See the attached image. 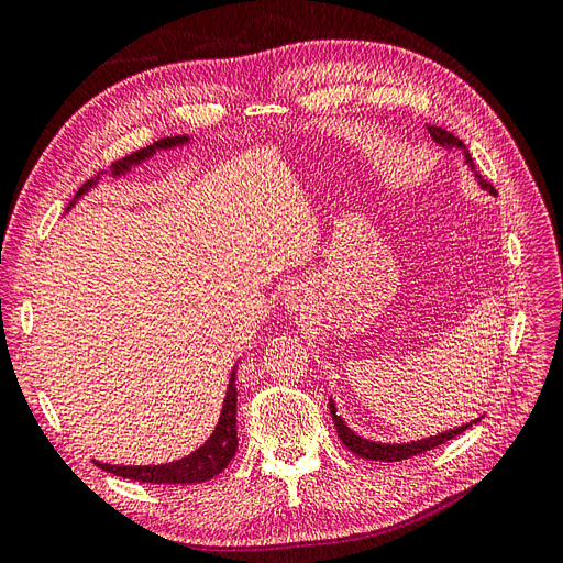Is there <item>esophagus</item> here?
I'll return each mask as SVG.
<instances>
[{"label":"esophagus","instance_id":"esophagus-1","mask_svg":"<svg viewBox=\"0 0 563 563\" xmlns=\"http://www.w3.org/2000/svg\"><path fill=\"white\" fill-rule=\"evenodd\" d=\"M287 308H289V313H297V310L303 308V306H301V299H299L297 295H289V297H287Z\"/></svg>","mask_w":563,"mask_h":563}]
</instances>
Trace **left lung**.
<instances>
[{"instance_id": "8db88e82", "label": "left lung", "mask_w": 563, "mask_h": 563, "mask_svg": "<svg viewBox=\"0 0 563 563\" xmlns=\"http://www.w3.org/2000/svg\"><path fill=\"white\" fill-rule=\"evenodd\" d=\"M427 128H429V134L433 136L435 143L445 145V148H464V143H462L460 139H456V136H452L448 130L435 128V124H427ZM464 153H466V151H464ZM466 164L471 166V169H475L473 159H471L468 153H466ZM475 176H477V183H481V185L485 187V190H489L492 195H496V192H494V185L487 183V178H483L481 174H475ZM329 410H331V418H334V424H336V431H339V439L343 441V445H345L350 452H355V454L364 456V460H373V462H404V460H408V456H418V454H422V452H429V450H433V448H439V445L448 443L450 439H454V435H460L462 431H466V429L473 427L475 422H481V420H475V422L464 424V427H460V429H450V431H445V433L429 435V439L412 441V443H376V441H366V439H362V435H357L355 431H352V429L341 420V415H336V406H334V401H331V399H329Z\"/></svg>"}]
</instances>
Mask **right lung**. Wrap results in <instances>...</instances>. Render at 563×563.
<instances>
[{"label": "right lung", "mask_w": 563, "mask_h": 563, "mask_svg": "<svg viewBox=\"0 0 563 563\" xmlns=\"http://www.w3.org/2000/svg\"><path fill=\"white\" fill-rule=\"evenodd\" d=\"M180 143H187V136L159 139L153 145H148V148H141L128 157L118 159L113 164V176L130 172L132 164L143 162L155 151L174 148V145H180ZM92 185H95V180H88L86 185H82L76 192V199L80 195H86ZM69 206H74V201ZM236 448H239V439H236V368H234L232 376H229V387H227V397L222 404L220 422H218L216 431L211 433V439H208L199 450L183 456V460H178V462L159 464V466H113V464H99V462H97V466L113 473V475L130 477V481H136V483L192 485V483L211 481L213 475H218L222 468H227V464L232 462V456L236 454Z\"/></svg>", "instance_id": "obj_1"}]
</instances>
